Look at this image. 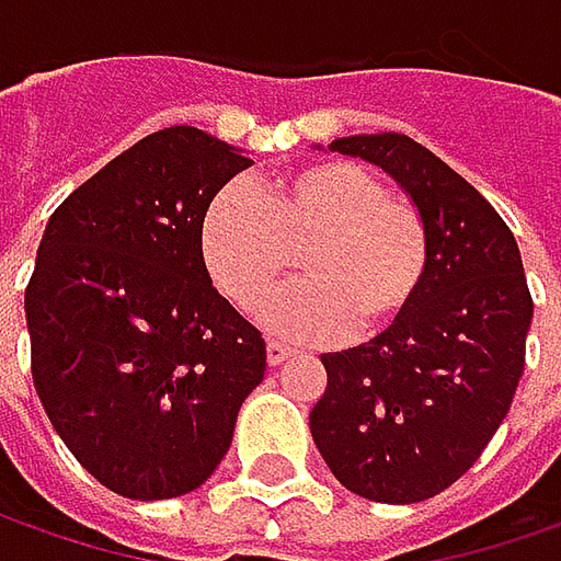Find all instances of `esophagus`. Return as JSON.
<instances>
[{"label": "esophagus", "instance_id": "1", "mask_svg": "<svg viewBox=\"0 0 561 561\" xmlns=\"http://www.w3.org/2000/svg\"><path fill=\"white\" fill-rule=\"evenodd\" d=\"M265 350H268V365H280V362L293 353L290 346H287V343H280V340H268V346H265Z\"/></svg>", "mask_w": 561, "mask_h": 561}]
</instances>
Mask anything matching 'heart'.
Returning a JSON list of instances; mask_svg holds the SVG:
<instances>
[{
    "mask_svg": "<svg viewBox=\"0 0 561 561\" xmlns=\"http://www.w3.org/2000/svg\"><path fill=\"white\" fill-rule=\"evenodd\" d=\"M211 280L243 312H259L293 274L302 284L268 309L274 331L331 340L346 328L375 334L412 306L431 265L419 205L387 196L353 162H314L262 184L225 186L203 218Z\"/></svg>",
    "mask_w": 561,
    "mask_h": 561,
    "instance_id": "obj_1",
    "label": "heart"
}]
</instances>
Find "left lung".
Listing matches in <instances>:
<instances>
[{"label":"left lung","instance_id":"left-lung-1","mask_svg":"<svg viewBox=\"0 0 561 561\" xmlns=\"http://www.w3.org/2000/svg\"><path fill=\"white\" fill-rule=\"evenodd\" d=\"M328 149L383 168L409 193L431 230V265L383 334L321 356L312 440L346 490L421 503L481 459L512 405L534 314L522 252L496 208L412 137L358 134Z\"/></svg>","mask_w":561,"mask_h":561}]
</instances>
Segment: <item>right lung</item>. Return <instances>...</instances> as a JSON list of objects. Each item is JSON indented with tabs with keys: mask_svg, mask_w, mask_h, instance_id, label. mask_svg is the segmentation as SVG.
<instances>
[{
	"mask_svg": "<svg viewBox=\"0 0 561 561\" xmlns=\"http://www.w3.org/2000/svg\"><path fill=\"white\" fill-rule=\"evenodd\" d=\"M252 159L164 127L53 211L24 293L33 387L75 459L127 500L211 478L265 340L211 287L203 218Z\"/></svg>",
	"mask_w": 561,
	"mask_h": 561,
	"instance_id": "obj_1",
	"label": "right lung"
}]
</instances>
